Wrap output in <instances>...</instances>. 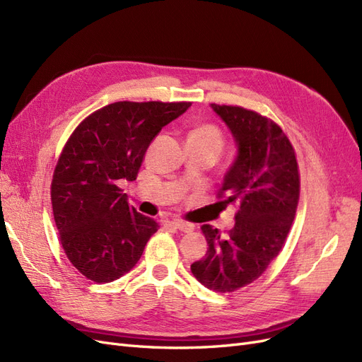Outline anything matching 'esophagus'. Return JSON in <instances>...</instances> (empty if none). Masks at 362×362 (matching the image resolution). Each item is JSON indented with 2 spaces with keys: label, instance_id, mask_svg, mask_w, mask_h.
Masks as SVG:
<instances>
[{
  "label": "esophagus",
  "instance_id": "esophagus-1",
  "mask_svg": "<svg viewBox=\"0 0 362 362\" xmlns=\"http://www.w3.org/2000/svg\"><path fill=\"white\" fill-rule=\"evenodd\" d=\"M175 228L180 229V231L182 233H192L194 229V225L190 223V222H185V221H181V218H173V221L170 222Z\"/></svg>",
  "mask_w": 362,
  "mask_h": 362
}]
</instances>
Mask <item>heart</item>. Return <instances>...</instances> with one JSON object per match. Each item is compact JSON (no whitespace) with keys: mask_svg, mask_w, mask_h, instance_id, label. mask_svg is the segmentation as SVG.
Listing matches in <instances>:
<instances>
[{"mask_svg":"<svg viewBox=\"0 0 362 362\" xmlns=\"http://www.w3.org/2000/svg\"><path fill=\"white\" fill-rule=\"evenodd\" d=\"M189 140L201 141V144L210 145V146L216 148L218 152H221L223 148L222 131L211 124H204L201 127H196L194 129H192L189 134Z\"/></svg>","mask_w":362,"mask_h":362,"instance_id":"obj_1","label":"heart"}]
</instances>
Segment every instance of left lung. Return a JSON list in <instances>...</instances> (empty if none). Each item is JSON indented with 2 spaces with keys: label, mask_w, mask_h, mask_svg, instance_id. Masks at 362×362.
<instances>
[{
  "label": "left lung",
  "mask_w": 362,
  "mask_h": 362,
  "mask_svg": "<svg viewBox=\"0 0 362 362\" xmlns=\"http://www.w3.org/2000/svg\"><path fill=\"white\" fill-rule=\"evenodd\" d=\"M211 107L238 146L217 198L226 195L221 202H235L238 211L226 234L202 226L208 250L190 269L206 288L233 293L258 279L286 243L298 210L300 175L294 148L276 122L238 105Z\"/></svg>",
  "instance_id": "obj_1"
}]
</instances>
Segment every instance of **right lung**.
<instances>
[{
    "label": "right lung",
    "mask_w": 362,
    "mask_h": 362,
    "mask_svg": "<svg viewBox=\"0 0 362 362\" xmlns=\"http://www.w3.org/2000/svg\"><path fill=\"white\" fill-rule=\"evenodd\" d=\"M190 105L108 104L63 146L51 182L52 213L64 254L87 279L104 284L125 275L157 233L158 223L128 204L119 182L137 178L152 139Z\"/></svg>",
    "instance_id": "add662e5"
}]
</instances>
